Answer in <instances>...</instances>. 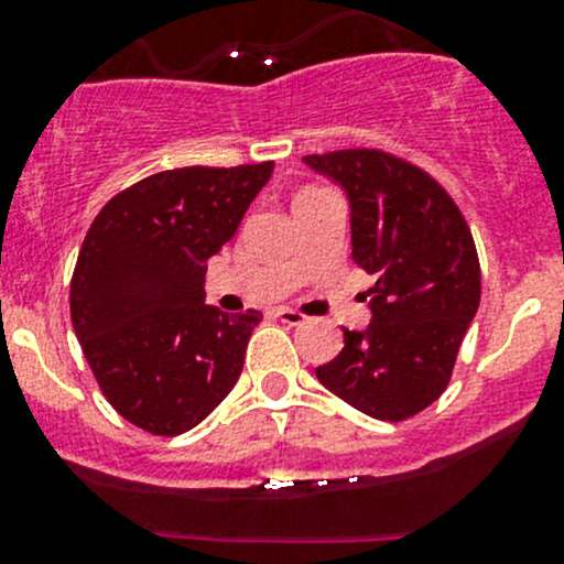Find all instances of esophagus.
Instances as JSON below:
<instances>
[{"instance_id": "34e87169", "label": "esophagus", "mask_w": 564, "mask_h": 564, "mask_svg": "<svg viewBox=\"0 0 564 564\" xmlns=\"http://www.w3.org/2000/svg\"><path fill=\"white\" fill-rule=\"evenodd\" d=\"M275 316L281 318L283 324H289V327H297V324L305 322V314H300V311H294V308H278Z\"/></svg>"}]
</instances>
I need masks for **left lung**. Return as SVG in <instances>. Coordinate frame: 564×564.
Returning <instances> with one entry per match:
<instances>
[{
	"label": "left lung",
	"instance_id": "1",
	"mask_svg": "<svg viewBox=\"0 0 564 564\" xmlns=\"http://www.w3.org/2000/svg\"><path fill=\"white\" fill-rule=\"evenodd\" d=\"M344 185L351 256L377 275L368 329H344V349L318 382L377 420H409L447 390L466 327L480 305V259L469 224L440 180L377 150L305 158Z\"/></svg>",
	"mask_w": 564,
	"mask_h": 564
}]
</instances>
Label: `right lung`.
Wrapping results in <instances>:
<instances>
[{
  "instance_id": "add662e5",
  "label": "right lung",
  "mask_w": 564,
  "mask_h": 564,
  "mask_svg": "<svg viewBox=\"0 0 564 564\" xmlns=\"http://www.w3.org/2000/svg\"><path fill=\"white\" fill-rule=\"evenodd\" d=\"M270 174L272 161L166 169L95 215L70 278L73 329L106 401L141 431L185 434L240 379L261 314L204 303V272Z\"/></svg>"
}]
</instances>
